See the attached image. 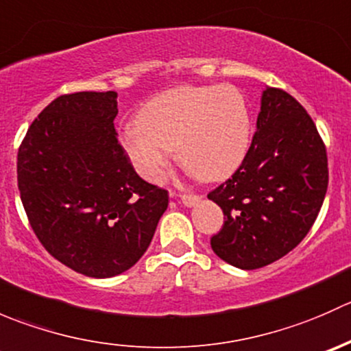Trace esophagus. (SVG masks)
I'll use <instances>...</instances> for the list:
<instances>
[{"mask_svg":"<svg viewBox=\"0 0 351 351\" xmlns=\"http://www.w3.org/2000/svg\"><path fill=\"white\" fill-rule=\"evenodd\" d=\"M182 198V204L185 205V207H193V205H197L198 202H200V195H192V193H185V195H180Z\"/></svg>","mask_w":351,"mask_h":351,"instance_id":"34e87169","label":"esophagus"}]
</instances>
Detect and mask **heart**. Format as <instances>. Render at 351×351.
<instances>
[{"mask_svg":"<svg viewBox=\"0 0 351 351\" xmlns=\"http://www.w3.org/2000/svg\"><path fill=\"white\" fill-rule=\"evenodd\" d=\"M251 119L241 91L221 86H178L156 95L122 134L134 169L159 182L178 147L182 165L204 182L231 175L246 156Z\"/></svg>","mask_w":351,"mask_h":351,"instance_id":"b5f03b06","label":"heart"}]
</instances>
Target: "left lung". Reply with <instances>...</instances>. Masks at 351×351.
Segmentation results:
<instances>
[{
  "mask_svg": "<svg viewBox=\"0 0 351 351\" xmlns=\"http://www.w3.org/2000/svg\"><path fill=\"white\" fill-rule=\"evenodd\" d=\"M326 190V147L313 119L287 91L265 88L241 166L207 195L226 219L212 250L241 270L280 260L313 228Z\"/></svg>",
  "mask_w": 351,
  "mask_h": 351,
  "instance_id": "obj_1",
  "label": "left lung"
}]
</instances>
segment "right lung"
<instances>
[{
    "label": "right lung",
    "mask_w": 351,
    "mask_h": 351,
    "mask_svg": "<svg viewBox=\"0 0 351 351\" xmlns=\"http://www.w3.org/2000/svg\"><path fill=\"white\" fill-rule=\"evenodd\" d=\"M115 91L62 95L28 127L19 190L32 229L62 265L108 278L141 260L168 207L120 146Z\"/></svg>",
    "instance_id": "obj_1"
}]
</instances>
